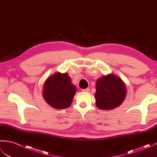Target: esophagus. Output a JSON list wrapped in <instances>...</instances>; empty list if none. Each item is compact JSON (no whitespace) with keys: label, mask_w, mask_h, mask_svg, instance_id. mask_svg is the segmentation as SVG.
I'll list each match as a JSON object with an SVG mask.
<instances>
[{"label":"esophagus","mask_w":157,"mask_h":157,"mask_svg":"<svg viewBox=\"0 0 157 157\" xmlns=\"http://www.w3.org/2000/svg\"><path fill=\"white\" fill-rule=\"evenodd\" d=\"M82 91L83 92H90V88H86V89H82Z\"/></svg>","instance_id":"1"}]
</instances>
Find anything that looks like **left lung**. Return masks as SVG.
<instances>
[{
    "instance_id": "obj_1",
    "label": "left lung",
    "mask_w": 157,
    "mask_h": 157,
    "mask_svg": "<svg viewBox=\"0 0 157 157\" xmlns=\"http://www.w3.org/2000/svg\"><path fill=\"white\" fill-rule=\"evenodd\" d=\"M96 104L99 109H115L124 101L126 94L125 86L121 79L115 75L101 77L96 82Z\"/></svg>"
}]
</instances>
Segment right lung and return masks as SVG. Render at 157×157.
I'll return each mask as SVG.
<instances>
[{
  "instance_id": "obj_1",
  "label": "right lung",
  "mask_w": 157,
  "mask_h": 157,
  "mask_svg": "<svg viewBox=\"0 0 157 157\" xmlns=\"http://www.w3.org/2000/svg\"><path fill=\"white\" fill-rule=\"evenodd\" d=\"M76 88L68 75L56 73L50 77L44 86L43 95L46 102L56 109L67 108L71 105Z\"/></svg>"
}]
</instances>
